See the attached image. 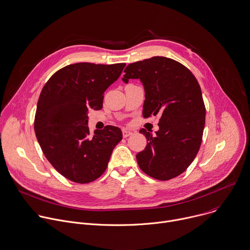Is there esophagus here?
<instances>
[{
  "mask_svg": "<svg viewBox=\"0 0 250 250\" xmlns=\"http://www.w3.org/2000/svg\"><path fill=\"white\" fill-rule=\"evenodd\" d=\"M132 132L130 130H127V129H123V136L124 137H127L129 135H131Z\"/></svg>",
  "mask_w": 250,
  "mask_h": 250,
  "instance_id": "esophagus-1",
  "label": "esophagus"
}]
</instances>
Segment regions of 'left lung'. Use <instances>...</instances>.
I'll return each mask as SVG.
<instances>
[{
  "label": "left lung",
  "instance_id": "obj_1",
  "mask_svg": "<svg viewBox=\"0 0 250 250\" xmlns=\"http://www.w3.org/2000/svg\"><path fill=\"white\" fill-rule=\"evenodd\" d=\"M124 72L125 83L139 79L144 86L143 117L161 115L156 134L139 130L148 141L136 155L139 168L160 181L180 176L202 141L206 110L198 81L184 64L165 57L129 63Z\"/></svg>",
  "mask_w": 250,
  "mask_h": 250
}]
</instances>
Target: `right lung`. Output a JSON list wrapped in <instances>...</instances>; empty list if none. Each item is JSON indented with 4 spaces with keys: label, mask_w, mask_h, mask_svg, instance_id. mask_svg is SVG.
<instances>
[{
    "label": "right lung",
    "mask_w": 250,
    "mask_h": 250,
    "mask_svg": "<svg viewBox=\"0 0 250 250\" xmlns=\"http://www.w3.org/2000/svg\"><path fill=\"white\" fill-rule=\"evenodd\" d=\"M125 63L77 62L55 72L37 103L34 130L53 167L67 180L88 184L106 170L121 128L107 125L90 134L88 111L101 110L104 92L121 75Z\"/></svg>",
    "instance_id": "add662e5"
}]
</instances>
